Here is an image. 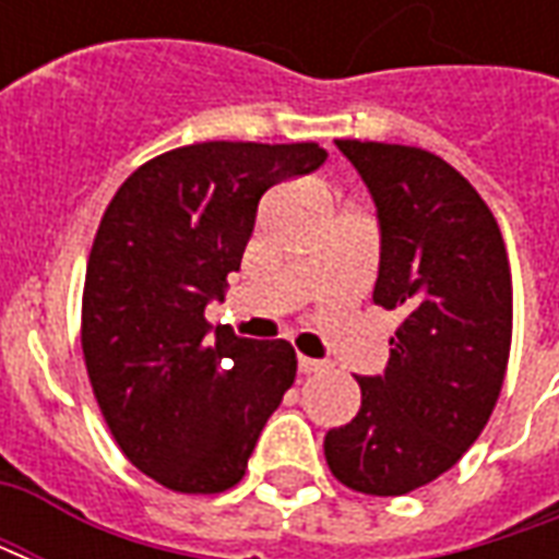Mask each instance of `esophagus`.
<instances>
[{"instance_id":"1","label":"esophagus","mask_w":559,"mask_h":559,"mask_svg":"<svg viewBox=\"0 0 559 559\" xmlns=\"http://www.w3.org/2000/svg\"><path fill=\"white\" fill-rule=\"evenodd\" d=\"M326 365L320 362V359H308V356H299V371L302 374H317V371H323Z\"/></svg>"}]
</instances>
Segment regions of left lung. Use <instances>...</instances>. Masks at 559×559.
<instances>
[{"label":"left lung","instance_id":"1","mask_svg":"<svg viewBox=\"0 0 559 559\" xmlns=\"http://www.w3.org/2000/svg\"><path fill=\"white\" fill-rule=\"evenodd\" d=\"M374 197V302L401 311L383 374L356 377L362 407L323 440L353 491L401 497L476 443L503 389L512 344V272L485 200L440 155L335 140Z\"/></svg>","mask_w":559,"mask_h":559}]
</instances>
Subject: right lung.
<instances>
[{"mask_svg":"<svg viewBox=\"0 0 559 559\" xmlns=\"http://www.w3.org/2000/svg\"><path fill=\"white\" fill-rule=\"evenodd\" d=\"M323 160L317 143L170 148L131 173L104 212L86 263L83 359L119 449L170 491L233 488L296 380L287 341L230 329L209 341L206 305L239 272L260 197Z\"/></svg>","mask_w":559,"mask_h":559,"instance_id":"right-lung-1","label":"right lung"}]
</instances>
